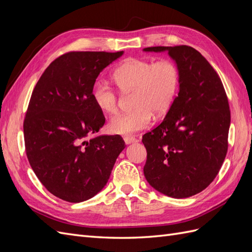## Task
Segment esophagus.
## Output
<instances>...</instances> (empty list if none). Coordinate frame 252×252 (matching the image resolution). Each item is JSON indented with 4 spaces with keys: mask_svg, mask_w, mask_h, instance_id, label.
Listing matches in <instances>:
<instances>
[{
    "mask_svg": "<svg viewBox=\"0 0 252 252\" xmlns=\"http://www.w3.org/2000/svg\"><path fill=\"white\" fill-rule=\"evenodd\" d=\"M124 142L128 145V144H132V143L139 142V140L133 138V136H125V138H124Z\"/></svg>",
    "mask_w": 252,
    "mask_h": 252,
    "instance_id": "obj_1",
    "label": "esophagus"
}]
</instances>
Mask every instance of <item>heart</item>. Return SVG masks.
<instances>
[{"label":"heart","instance_id":"1","mask_svg":"<svg viewBox=\"0 0 252 252\" xmlns=\"http://www.w3.org/2000/svg\"><path fill=\"white\" fill-rule=\"evenodd\" d=\"M113 80L123 93L133 91V107L119 113L108 123L114 134H131L147 128L152 116L162 117L169 110L180 88V70L169 60L154 63L149 60L128 59L113 72ZM96 107L105 113L118 109V95L108 83L98 80L93 86Z\"/></svg>","mask_w":252,"mask_h":252}]
</instances>
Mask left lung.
I'll return each instance as SVG.
<instances>
[{"label":"left lung","mask_w":252,"mask_h":252,"mask_svg":"<svg viewBox=\"0 0 252 252\" xmlns=\"http://www.w3.org/2000/svg\"><path fill=\"white\" fill-rule=\"evenodd\" d=\"M168 52L180 70L178 96L165 119L143 135L144 175L151 187L174 199L199 193L215 180L228 148L230 111L222 81L190 46L147 47Z\"/></svg>","instance_id":"obj_1"}]
</instances>
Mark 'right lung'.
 <instances>
[{"instance_id":"add662e5","label":"right lung","mask_w":252,"mask_h":252,"mask_svg":"<svg viewBox=\"0 0 252 252\" xmlns=\"http://www.w3.org/2000/svg\"><path fill=\"white\" fill-rule=\"evenodd\" d=\"M124 51H73L46 68L32 91L24 121L28 161L50 193L70 203L94 197L107 184L125 148L120 135H95L105 124L93 86Z\"/></svg>"}]
</instances>
